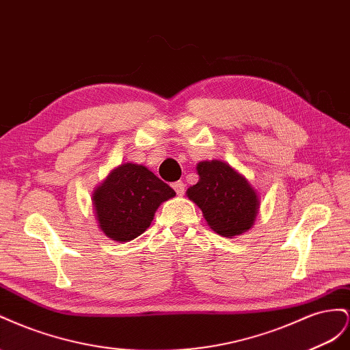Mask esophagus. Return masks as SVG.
<instances>
[{
  "label": "esophagus",
  "instance_id": "34e87169",
  "mask_svg": "<svg viewBox=\"0 0 350 350\" xmlns=\"http://www.w3.org/2000/svg\"><path fill=\"white\" fill-rule=\"evenodd\" d=\"M173 187H174V191H176V193H177L178 196H182V195L185 193V183H183V182H176V183H173Z\"/></svg>",
  "mask_w": 350,
  "mask_h": 350
}]
</instances>
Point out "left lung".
<instances>
[{"label": "left lung", "mask_w": 350, "mask_h": 350, "mask_svg": "<svg viewBox=\"0 0 350 350\" xmlns=\"http://www.w3.org/2000/svg\"><path fill=\"white\" fill-rule=\"evenodd\" d=\"M196 170L199 182L189 187L186 193L202 209L208 226L224 237L249 230L259 204L246 178L217 159L199 163Z\"/></svg>", "instance_id": "left-lung-1"}]
</instances>
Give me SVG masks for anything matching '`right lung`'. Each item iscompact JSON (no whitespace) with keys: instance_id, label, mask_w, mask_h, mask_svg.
<instances>
[{"instance_id":"obj_1","label":"right lung","mask_w":350,"mask_h":350,"mask_svg":"<svg viewBox=\"0 0 350 350\" xmlns=\"http://www.w3.org/2000/svg\"><path fill=\"white\" fill-rule=\"evenodd\" d=\"M176 192L144 165L127 163L96 187L94 206L99 227L113 241L129 242L151 224L159 204Z\"/></svg>"}]
</instances>
